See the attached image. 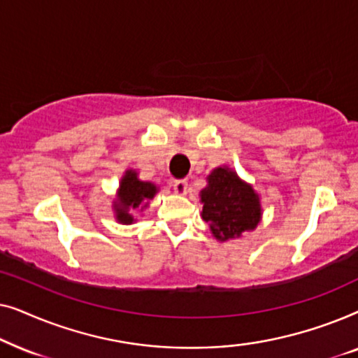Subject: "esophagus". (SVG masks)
I'll use <instances>...</instances> for the list:
<instances>
[{
    "mask_svg": "<svg viewBox=\"0 0 358 358\" xmlns=\"http://www.w3.org/2000/svg\"><path fill=\"white\" fill-rule=\"evenodd\" d=\"M173 187H174L176 192L184 195L185 192H187V180H185V179H176L173 182Z\"/></svg>",
    "mask_w": 358,
    "mask_h": 358,
    "instance_id": "1",
    "label": "esophagus"
}]
</instances>
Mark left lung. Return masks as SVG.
I'll use <instances>...</instances> for the list:
<instances>
[{
    "mask_svg": "<svg viewBox=\"0 0 358 358\" xmlns=\"http://www.w3.org/2000/svg\"><path fill=\"white\" fill-rule=\"evenodd\" d=\"M200 199L203 203L202 218L210 223L213 236L220 241L239 238L256 228L261 220L256 192L228 168H218L208 176V185Z\"/></svg>",
    "mask_w": 358,
    "mask_h": 358,
    "instance_id": "8db88e82",
    "label": "left lung"
}]
</instances>
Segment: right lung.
Segmentation results:
<instances>
[{
    "label": "right lung",
    "instance_id": "right-lung-1",
    "mask_svg": "<svg viewBox=\"0 0 358 358\" xmlns=\"http://www.w3.org/2000/svg\"><path fill=\"white\" fill-rule=\"evenodd\" d=\"M156 194V185L151 182H143L136 178L134 171H127L124 179L120 182L119 190V202L115 203L117 220L122 223H131L134 217L130 215V210L140 208V205L145 200L153 199ZM146 207V203H145Z\"/></svg>",
    "mask_w": 358,
    "mask_h": 358
}]
</instances>
